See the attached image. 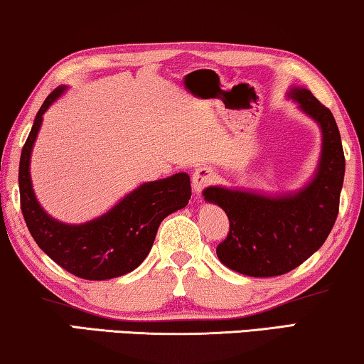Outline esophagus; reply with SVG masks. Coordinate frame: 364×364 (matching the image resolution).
Here are the masks:
<instances>
[{"label": "esophagus", "instance_id": "34e87169", "mask_svg": "<svg viewBox=\"0 0 364 364\" xmlns=\"http://www.w3.org/2000/svg\"><path fill=\"white\" fill-rule=\"evenodd\" d=\"M213 181H215V172L207 166L197 167L192 173V187L197 193L202 192L203 188L210 186V183H213Z\"/></svg>", "mask_w": 364, "mask_h": 364}]
</instances>
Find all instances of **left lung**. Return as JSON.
<instances>
[{"label":"left lung","instance_id":"left-lung-1","mask_svg":"<svg viewBox=\"0 0 364 364\" xmlns=\"http://www.w3.org/2000/svg\"><path fill=\"white\" fill-rule=\"evenodd\" d=\"M321 129V156L311 182L298 192L265 196L252 191L207 187L203 197L227 213L230 232L217 257L248 277H277L301 265L330 235L340 208L345 154L331 111L305 87L288 92Z\"/></svg>","mask_w":364,"mask_h":364}]
</instances>
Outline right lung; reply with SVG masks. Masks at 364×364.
<instances>
[{
	"label": "right lung",
	"instance_id": "obj_1",
	"mask_svg": "<svg viewBox=\"0 0 364 364\" xmlns=\"http://www.w3.org/2000/svg\"><path fill=\"white\" fill-rule=\"evenodd\" d=\"M64 91L66 86H59L46 97L21 151L18 173L21 212L34 242L59 267L84 280H109L136 270L146 260L161 222L191 200V177L178 172L142 183L104 215L79 225L48 215L34 196L29 159L43 114Z\"/></svg>",
	"mask_w": 364,
	"mask_h": 364
}]
</instances>
